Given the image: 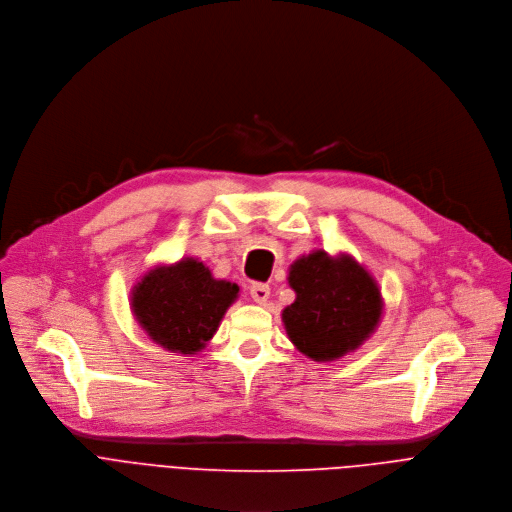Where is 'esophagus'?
Segmentation results:
<instances>
[{
    "label": "esophagus",
    "mask_w": 512,
    "mask_h": 512,
    "mask_svg": "<svg viewBox=\"0 0 512 512\" xmlns=\"http://www.w3.org/2000/svg\"><path fill=\"white\" fill-rule=\"evenodd\" d=\"M250 294H252V298H254L258 304H264V302L268 300V296H270V286H268V284H262V282H254V284L250 286Z\"/></svg>",
    "instance_id": "esophagus-1"
}]
</instances>
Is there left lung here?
<instances>
[{
  "label": "left lung",
  "instance_id": "left-lung-1",
  "mask_svg": "<svg viewBox=\"0 0 512 512\" xmlns=\"http://www.w3.org/2000/svg\"><path fill=\"white\" fill-rule=\"evenodd\" d=\"M296 298L282 311L294 347L313 361H335L363 345L381 319L383 300L373 276L351 256L317 250L288 272Z\"/></svg>",
  "mask_w": 512,
  "mask_h": 512
}]
</instances>
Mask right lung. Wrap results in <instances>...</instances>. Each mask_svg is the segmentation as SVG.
Wrapping results in <instances>:
<instances>
[{"mask_svg":"<svg viewBox=\"0 0 512 512\" xmlns=\"http://www.w3.org/2000/svg\"><path fill=\"white\" fill-rule=\"evenodd\" d=\"M238 290L234 282L216 280L203 262L183 258L149 270L133 288L131 309L157 345L195 355L216 335Z\"/></svg>","mask_w":512,"mask_h":512,"instance_id":"right-lung-1","label":"right lung"}]
</instances>
